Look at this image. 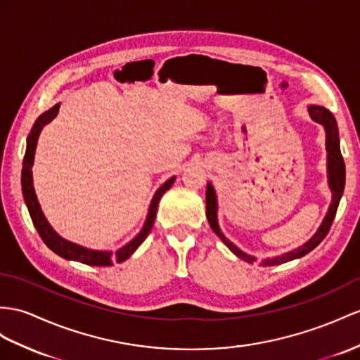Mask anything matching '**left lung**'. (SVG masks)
<instances>
[{
	"instance_id": "left-lung-1",
	"label": "left lung",
	"mask_w": 360,
	"mask_h": 360,
	"mask_svg": "<svg viewBox=\"0 0 360 360\" xmlns=\"http://www.w3.org/2000/svg\"><path fill=\"white\" fill-rule=\"evenodd\" d=\"M309 112L310 117L315 120V122L321 123L322 126L326 127V132H327V158H328V182H330V188L333 191V202H331L328 213L324 219V222L319 226L318 233L313 236L310 240L302 245L298 250H295L292 252L288 254H283L280 257H275V259H268L264 262L266 266H274V264H281L285 262H290L295 259H300V257H304L306 254H309L310 251L315 250V248L324 240L326 236L328 234L331 224H333L335 216H336V211L339 207V200L342 198V193H344V187H345V162L342 158V153H340V146H339V135H338V124H336V120L333 117V114L327 110L326 108L322 106H310L309 108ZM205 204H207V219H208V224L210 226L213 228V231L222 238V242L231 250L238 259H242L248 263H254L255 259L251 255H248L245 252H242L238 250L237 246H234L231 242L228 240V238L222 234L220 231V228L217 225V202H216V193L214 188L211 187V184L207 186V193H205Z\"/></svg>"
}]
</instances>
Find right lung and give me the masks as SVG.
I'll return each mask as SVG.
<instances>
[{"mask_svg": "<svg viewBox=\"0 0 360 360\" xmlns=\"http://www.w3.org/2000/svg\"><path fill=\"white\" fill-rule=\"evenodd\" d=\"M58 112H59V105H54L51 109L47 110V112H44L38 120H36L32 132H30L29 138H27V149H25L24 161H22V172H21V186H22V196H24L27 208H29L32 222L36 228V231L39 233L44 243L47 245L53 252H56L58 255L63 257V259L76 260V262L85 263L89 266H110L112 263H122L134 254L136 248L143 243L147 234L150 233V229L155 222V217H156V210H158L160 199L164 193L172 187L174 178L162 184V186L158 188V191L155 193L150 208H149V214H147L146 224L141 229V233L138 234L132 242H129L126 246H123L122 250H118L117 252L112 254V252H106V251L105 252L103 251H91V250H86V248H82V246L71 243L68 240H63L60 236L54 233V229L50 226L47 219H45L44 213L41 211L39 202H38V199H36V195H34L33 181H32V165H33L34 149H36V143H38V136L42 131V127L47 123H50L51 120L58 115Z\"/></svg>", "mask_w": 360, "mask_h": 360, "instance_id": "1", "label": "right lung"}]
</instances>
